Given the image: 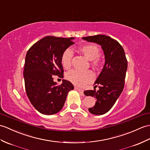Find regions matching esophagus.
I'll list each match as a JSON object with an SVG mask.
<instances>
[{"instance_id":"obj_1","label":"esophagus","mask_w":150,"mask_h":150,"mask_svg":"<svg viewBox=\"0 0 150 150\" xmlns=\"http://www.w3.org/2000/svg\"><path fill=\"white\" fill-rule=\"evenodd\" d=\"M75 89L76 90H77V91H78L79 92L81 93V94H83V90L79 88H77V87H75Z\"/></svg>"}]
</instances>
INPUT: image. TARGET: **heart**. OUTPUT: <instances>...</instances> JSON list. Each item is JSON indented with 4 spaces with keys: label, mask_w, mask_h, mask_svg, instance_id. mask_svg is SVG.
I'll list each match as a JSON object with an SVG mask.
<instances>
[{
    "label": "heart",
    "mask_w": 150,
    "mask_h": 150,
    "mask_svg": "<svg viewBox=\"0 0 150 150\" xmlns=\"http://www.w3.org/2000/svg\"><path fill=\"white\" fill-rule=\"evenodd\" d=\"M79 52L89 60H91V64L95 68H99L102 65V60L100 58V50L95 45L88 44L82 45L79 48ZM74 56L73 51L67 48L61 55V64L64 69H69L71 67L72 58ZM67 80L72 82L74 84L80 87H82L87 83L91 82L94 79V74L91 70L79 71L74 69L68 72L66 76Z\"/></svg>",
    "instance_id": "heart-1"
}]
</instances>
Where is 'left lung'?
Listing matches in <instances>:
<instances>
[{
	"label": "left lung",
	"instance_id": "8db88e82",
	"mask_svg": "<svg viewBox=\"0 0 150 150\" xmlns=\"http://www.w3.org/2000/svg\"><path fill=\"white\" fill-rule=\"evenodd\" d=\"M83 40L102 46L105 57V63L95 82V87L99 89L87 90L86 96L95 97V105L89 108V111L95 115L107 112L116 103L122 93L127 69V59L122 46L109 36L96 35L82 38Z\"/></svg>",
	"mask_w": 150,
	"mask_h": 150
}]
</instances>
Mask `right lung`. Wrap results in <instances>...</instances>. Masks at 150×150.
Returning <instances> with one entry per match:
<instances>
[{"label": "right lung", "mask_w": 150, "mask_h": 150, "mask_svg": "<svg viewBox=\"0 0 150 150\" xmlns=\"http://www.w3.org/2000/svg\"><path fill=\"white\" fill-rule=\"evenodd\" d=\"M73 39L48 36L37 41L27 52L23 69L25 91L30 103L41 114L59 112L68 93L74 89L67 80L60 85L54 82V75L63 77L61 57L74 44Z\"/></svg>", "instance_id": "right-lung-1"}]
</instances>
